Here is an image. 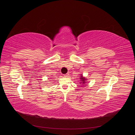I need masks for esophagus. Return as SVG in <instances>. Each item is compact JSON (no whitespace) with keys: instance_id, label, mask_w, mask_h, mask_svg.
Segmentation results:
<instances>
[{"instance_id":"esophagus-1","label":"esophagus","mask_w":135,"mask_h":135,"mask_svg":"<svg viewBox=\"0 0 135 135\" xmlns=\"http://www.w3.org/2000/svg\"><path fill=\"white\" fill-rule=\"evenodd\" d=\"M69 75V73H66V74H64V76L65 77H68Z\"/></svg>"}]
</instances>
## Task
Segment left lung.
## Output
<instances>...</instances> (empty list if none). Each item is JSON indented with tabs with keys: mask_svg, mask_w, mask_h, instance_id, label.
<instances>
[{
	"mask_svg": "<svg viewBox=\"0 0 135 135\" xmlns=\"http://www.w3.org/2000/svg\"><path fill=\"white\" fill-rule=\"evenodd\" d=\"M80 78L81 80L82 81V82H81V83H82L83 84V83H85V81H84V80H85V79H86L84 78H83L82 76H80Z\"/></svg>",
	"mask_w": 135,
	"mask_h": 135,
	"instance_id": "1",
	"label": "left lung"
}]
</instances>
